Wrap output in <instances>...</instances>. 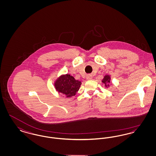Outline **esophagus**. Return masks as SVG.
Here are the masks:
<instances>
[{
	"instance_id": "34e87169",
	"label": "esophagus",
	"mask_w": 156,
	"mask_h": 156,
	"mask_svg": "<svg viewBox=\"0 0 156 156\" xmlns=\"http://www.w3.org/2000/svg\"><path fill=\"white\" fill-rule=\"evenodd\" d=\"M92 75L89 74L87 75L86 79H87V80H92Z\"/></svg>"
}]
</instances>
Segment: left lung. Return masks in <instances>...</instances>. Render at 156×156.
Instances as JSON below:
<instances>
[{"label":"left lung","mask_w":156,"mask_h":156,"mask_svg":"<svg viewBox=\"0 0 156 156\" xmlns=\"http://www.w3.org/2000/svg\"><path fill=\"white\" fill-rule=\"evenodd\" d=\"M111 77L109 75L106 74L104 76L103 80H102V82L104 83L105 84V87L107 88H108L109 87V83L111 82Z\"/></svg>","instance_id":"8db88e82"}]
</instances>
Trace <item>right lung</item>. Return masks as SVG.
<instances>
[{
    "instance_id": "obj_1",
    "label": "right lung",
    "mask_w": 156,
    "mask_h": 156,
    "mask_svg": "<svg viewBox=\"0 0 156 156\" xmlns=\"http://www.w3.org/2000/svg\"><path fill=\"white\" fill-rule=\"evenodd\" d=\"M81 83V82L75 80L74 76L67 74L60 75L54 85L57 92L62 94L66 98H71L75 95Z\"/></svg>"
}]
</instances>
